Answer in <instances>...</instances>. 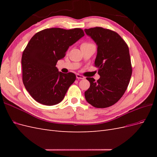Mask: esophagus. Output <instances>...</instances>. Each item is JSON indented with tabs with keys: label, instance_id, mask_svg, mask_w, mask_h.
Returning a JSON list of instances; mask_svg holds the SVG:
<instances>
[{
	"label": "esophagus",
	"instance_id": "obj_1",
	"mask_svg": "<svg viewBox=\"0 0 157 157\" xmlns=\"http://www.w3.org/2000/svg\"><path fill=\"white\" fill-rule=\"evenodd\" d=\"M76 77H77V78L78 79H84V77L82 75H80L79 74L76 75Z\"/></svg>",
	"mask_w": 157,
	"mask_h": 157
}]
</instances>
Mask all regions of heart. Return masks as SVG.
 <instances>
[{
  "label": "heart",
  "mask_w": 157,
  "mask_h": 157,
  "mask_svg": "<svg viewBox=\"0 0 157 157\" xmlns=\"http://www.w3.org/2000/svg\"><path fill=\"white\" fill-rule=\"evenodd\" d=\"M88 44H90V43H87V42H84V43H83L82 44V46H83V45H88Z\"/></svg>",
  "instance_id": "heart-1"
}]
</instances>
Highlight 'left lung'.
<instances>
[{"mask_svg":"<svg viewBox=\"0 0 157 157\" xmlns=\"http://www.w3.org/2000/svg\"><path fill=\"white\" fill-rule=\"evenodd\" d=\"M98 46L95 67L100 78L87 77L90 88L84 92L86 100L96 108H106L116 103L129 84L132 67L129 48L117 33L96 27L85 29Z\"/></svg>","mask_w":157,"mask_h":157,"instance_id":"1","label":"left lung"}]
</instances>
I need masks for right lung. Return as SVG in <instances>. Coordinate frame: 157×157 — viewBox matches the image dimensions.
Returning a JSON list of instances; mask_svg holds the SVG:
<instances>
[{"label":"right lung","mask_w":157,"mask_h":157,"mask_svg":"<svg viewBox=\"0 0 157 157\" xmlns=\"http://www.w3.org/2000/svg\"><path fill=\"white\" fill-rule=\"evenodd\" d=\"M84 35L80 28H50L36 33L31 38L22 54V79L35 101L54 105L63 100L76 75L59 72L56 65L64 58L69 47Z\"/></svg>","instance_id":"add662e5"}]
</instances>
